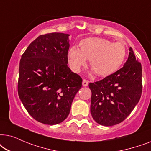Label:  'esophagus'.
<instances>
[{"instance_id":"1","label":"esophagus","mask_w":151,"mask_h":151,"mask_svg":"<svg viewBox=\"0 0 151 151\" xmlns=\"http://www.w3.org/2000/svg\"><path fill=\"white\" fill-rule=\"evenodd\" d=\"M83 86H87L88 85V81L86 79H83V82H82Z\"/></svg>"}]
</instances>
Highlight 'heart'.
<instances>
[{
    "label": "heart",
    "mask_w": 151,
    "mask_h": 151,
    "mask_svg": "<svg viewBox=\"0 0 151 151\" xmlns=\"http://www.w3.org/2000/svg\"><path fill=\"white\" fill-rule=\"evenodd\" d=\"M79 48L72 47L68 59L72 70L79 72L90 59V65L97 75L106 77L114 73L124 63L126 48L120 42L112 43L108 39L90 37L81 40Z\"/></svg>",
    "instance_id": "b5f03b06"
}]
</instances>
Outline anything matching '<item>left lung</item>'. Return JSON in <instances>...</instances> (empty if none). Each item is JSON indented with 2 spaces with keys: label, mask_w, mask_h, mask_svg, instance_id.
<instances>
[{
  "label": "left lung",
  "mask_w": 151,
  "mask_h": 151,
  "mask_svg": "<svg viewBox=\"0 0 151 151\" xmlns=\"http://www.w3.org/2000/svg\"><path fill=\"white\" fill-rule=\"evenodd\" d=\"M123 68L94 83H89L92 92L90 112L96 123L111 126L121 123L139 101L142 92V69L133 50Z\"/></svg>",
  "instance_id": "obj_1"
}]
</instances>
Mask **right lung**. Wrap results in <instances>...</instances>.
Returning a JSON list of instances; mask_svg holds the SVG:
<instances>
[{"instance_id":"1","label":"right lung","mask_w":151,"mask_h":151,"mask_svg":"<svg viewBox=\"0 0 151 151\" xmlns=\"http://www.w3.org/2000/svg\"><path fill=\"white\" fill-rule=\"evenodd\" d=\"M69 35L46 34L28 46L19 65L18 93L37 121L47 125L68 117L82 79L68 67Z\"/></svg>"}]
</instances>
